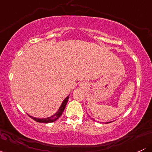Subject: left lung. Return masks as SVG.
Segmentation results:
<instances>
[{"label":"left lung","instance_id":"obj_1","mask_svg":"<svg viewBox=\"0 0 152 152\" xmlns=\"http://www.w3.org/2000/svg\"><path fill=\"white\" fill-rule=\"evenodd\" d=\"M111 121H109V122H106V124H108V123H111Z\"/></svg>","mask_w":152,"mask_h":152}]
</instances>
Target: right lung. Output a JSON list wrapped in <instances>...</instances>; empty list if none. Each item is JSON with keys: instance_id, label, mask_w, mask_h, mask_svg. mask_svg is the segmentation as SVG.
I'll use <instances>...</instances> for the list:
<instances>
[{"instance_id": "add662e5", "label": "right lung", "mask_w": 152, "mask_h": 152, "mask_svg": "<svg viewBox=\"0 0 152 152\" xmlns=\"http://www.w3.org/2000/svg\"><path fill=\"white\" fill-rule=\"evenodd\" d=\"M69 95L67 96V97L64 99V102H62L61 105L60 107H59V109H58V111H57L55 114L52 115V116H49V117L44 118H40L34 117V116H30V115H28V116H30V117L32 118L33 119L35 120L36 121L40 122V123H51V122L56 121V120L58 119V118L60 117L61 116L63 111H64V109H65V107L66 106V104H67V102H68V100H69Z\"/></svg>"}]
</instances>
